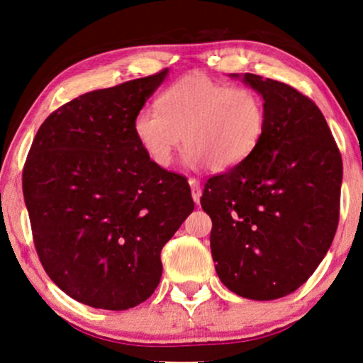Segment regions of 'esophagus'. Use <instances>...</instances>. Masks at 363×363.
<instances>
[{"instance_id":"esophagus-1","label":"esophagus","mask_w":363,"mask_h":363,"mask_svg":"<svg viewBox=\"0 0 363 363\" xmlns=\"http://www.w3.org/2000/svg\"><path fill=\"white\" fill-rule=\"evenodd\" d=\"M190 183V188H191V198L195 203H200V196H201V186H200V182L195 180V178H190L188 180Z\"/></svg>"}]
</instances>
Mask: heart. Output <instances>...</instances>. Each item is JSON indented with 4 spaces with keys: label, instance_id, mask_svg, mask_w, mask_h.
Here are the masks:
<instances>
[{
    "label": "heart",
    "instance_id": "heart-1",
    "mask_svg": "<svg viewBox=\"0 0 363 363\" xmlns=\"http://www.w3.org/2000/svg\"><path fill=\"white\" fill-rule=\"evenodd\" d=\"M267 127V106L259 92L231 87L206 74L178 79L158 97V111L142 107L133 135L153 165L167 168L185 143L188 167L231 170L259 145Z\"/></svg>",
    "mask_w": 363,
    "mask_h": 363
}]
</instances>
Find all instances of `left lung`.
I'll return each mask as SVG.
<instances>
[{"instance_id": "8db88e82", "label": "left lung", "mask_w": 363, "mask_h": 363, "mask_svg": "<svg viewBox=\"0 0 363 363\" xmlns=\"http://www.w3.org/2000/svg\"><path fill=\"white\" fill-rule=\"evenodd\" d=\"M259 92L267 127L240 165L211 177L201 208L223 284L252 301L294 292L329 251L339 225L342 158L324 116L284 82L231 74Z\"/></svg>"}]
</instances>
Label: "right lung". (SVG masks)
Here are the masks:
<instances>
[{"instance_id": "right-lung-1", "label": "right lung", "mask_w": 363, "mask_h": 363, "mask_svg": "<svg viewBox=\"0 0 363 363\" xmlns=\"http://www.w3.org/2000/svg\"><path fill=\"white\" fill-rule=\"evenodd\" d=\"M168 69L82 94L49 116L23 170L34 246L54 284L82 304L125 311L162 277V247L195 208L186 180L153 165L133 117Z\"/></svg>"}]
</instances>
